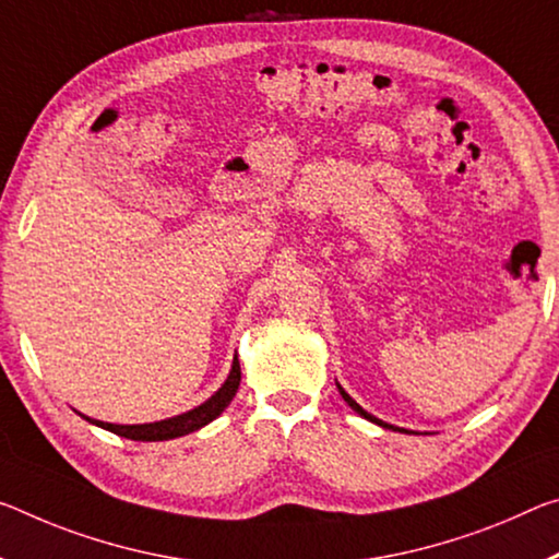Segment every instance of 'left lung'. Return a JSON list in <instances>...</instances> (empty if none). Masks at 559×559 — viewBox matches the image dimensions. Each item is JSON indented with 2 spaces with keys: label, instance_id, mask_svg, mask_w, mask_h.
I'll return each instance as SVG.
<instances>
[{
  "label": "left lung",
  "instance_id": "8db88e82",
  "mask_svg": "<svg viewBox=\"0 0 559 559\" xmlns=\"http://www.w3.org/2000/svg\"><path fill=\"white\" fill-rule=\"evenodd\" d=\"M338 391H341V395H343V401H345V403H348V405L353 407V411H356L358 415H362V418H366V420H370V423H376V425H380V428H391V430H397V432H405L403 428H395V425H388V423H383V420H378V418H376V415H370L368 411H362V407H360V405H358L356 401H353V397H350L348 393H345L341 385H338Z\"/></svg>",
  "mask_w": 559,
  "mask_h": 559
}]
</instances>
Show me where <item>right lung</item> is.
Here are the masks:
<instances>
[{
    "label": "right lung",
    "mask_w": 559,
    "mask_h": 559,
    "mask_svg": "<svg viewBox=\"0 0 559 559\" xmlns=\"http://www.w3.org/2000/svg\"><path fill=\"white\" fill-rule=\"evenodd\" d=\"M241 385V362H238V356L234 358L231 373H228L226 383L218 388V391L209 397L206 403H201L199 407H193L189 413L174 415V418L158 420V423H144V425H114V423H104V420H94L82 415L84 420L92 425H99V428L114 432V436L129 438V440H139V442H156V440H171V438H181L189 436V432L203 428L211 420H216L221 413L226 411L228 403L234 401V395Z\"/></svg>",
    "instance_id": "1"
}]
</instances>
